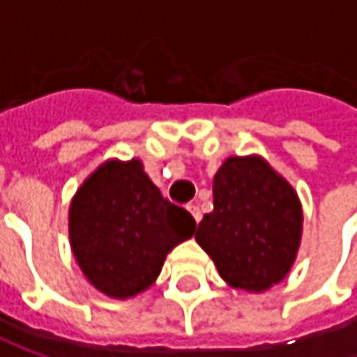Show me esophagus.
<instances>
[{
  "instance_id": "esophagus-1",
  "label": "esophagus",
  "mask_w": 357,
  "mask_h": 357,
  "mask_svg": "<svg viewBox=\"0 0 357 357\" xmlns=\"http://www.w3.org/2000/svg\"><path fill=\"white\" fill-rule=\"evenodd\" d=\"M188 211H190V215L194 217V221H196V223L202 219V215H200V208H198L196 204H190V206H188Z\"/></svg>"
}]
</instances>
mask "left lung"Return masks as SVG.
Wrapping results in <instances>:
<instances>
[{
  "label": "left lung",
  "instance_id": "1",
  "mask_svg": "<svg viewBox=\"0 0 357 357\" xmlns=\"http://www.w3.org/2000/svg\"><path fill=\"white\" fill-rule=\"evenodd\" d=\"M302 225L298 192L266 159L227 157L213 179V211L198 223L196 242L225 283L260 294L291 271Z\"/></svg>",
  "mask_w": 357,
  "mask_h": 357
}]
</instances>
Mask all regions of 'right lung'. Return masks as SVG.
Returning <instances> with one entry per match:
<instances>
[{"label": "right lung", "instance_id": "right-lung-1", "mask_svg": "<svg viewBox=\"0 0 357 357\" xmlns=\"http://www.w3.org/2000/svg\"><path fill=\"white\" fill-rule=\"evenodd\" d=\"M194 229V217L161 196L140 159H107L70 202L72 254L89 283L115 300L149 289Z\"/></svg>", "mask_w": 357, "mask_h": 357}]
</instances>
